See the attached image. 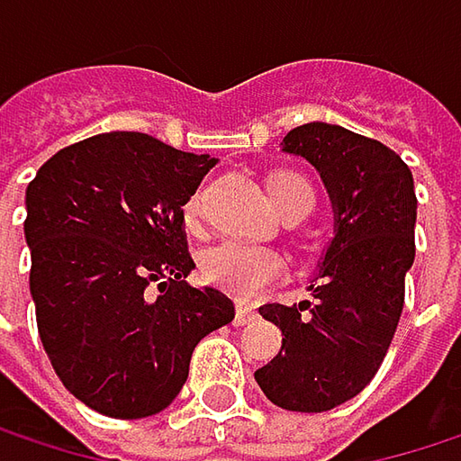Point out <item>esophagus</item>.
Segmentation results:
<instances>
[{"label":"esophagus","mask_w":461,"mask_h":461,"mask_svg":"<svg viewBox=\"0 0 461 461\" xmlns=\"http://www.w3.org/2000/svg\"><path fill=\"white\" fill-rule=\"evenodd\" d=\"M250 321H256V312H253L248 304H237V312H234V325H248Z\"/></svg>","instance_id":"1"}]
</instances>
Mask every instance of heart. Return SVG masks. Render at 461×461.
Returning a JSON list of instances; mask_svg holds the SVG:
<instances>
[{
    "label": "heart",
    "instance_id": "obj_1",
    "mask_svg": "<svg viewBox=\"0 0 461 461\" xmlns=\"http://www.w3.org/2000/svg\"><path fill=\"white\" fill-rule=\"evenodd\" d=\"M267 192L277 211H285L296 203H304L312 208V203H315V192H312L310 181L291 170H280V173L269 176ZM200 211H203V192L194 189L184 205L186 221L194 224L200 219ZM283 272H285V261L275 250L237 242V240H224L203 256L205 280L230 291L234 296H242V299L258 296L267 285L280 280Z\"/></svg>",
    "mask_w": 461,
    "mask_h": 461
}]
</instances>
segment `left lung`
<instances>
[{"instance_id": "1", "label": "left lung", "mask_w": 461, "mask_h": 461, "mask_svg": "<svg viewBox=\"0 0 461 461\" xmlns=\"http://www.w3.org/2000/svg\"><path fill=\"white\" fill-rule=\"evenodd\" d=\"M283 151L321 173L333 240L310 285L312 302L258 310L283 330V347L256 382L275 406L321 414L355 398L393 344L416 253L414 176L382 140L328 122L294 128Z\"/></svg>"}]
</instances>
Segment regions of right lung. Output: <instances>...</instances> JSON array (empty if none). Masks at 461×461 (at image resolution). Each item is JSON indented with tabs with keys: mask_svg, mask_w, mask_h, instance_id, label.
I'll return each mask as SVG.
<instances>
[{
	"mask_svg": "<svg viewBox=\"0 0 461 461\" xmlns=\"http://www.w3.org/2000/svg\"><path fill=\"white\" fill-rule=\"evenodd\" d=\"M216 162L117 131L60 149L26 189L40 339L63 387L98 414L167 409L197 341L234 321L230 296L184 280V205Z\"/></svg>",
	"mask_w": 461,
	"mask_h": 461,
	"instance_id": "right-lung-1",
	"label": "right lung"
}]
</instances>
